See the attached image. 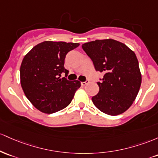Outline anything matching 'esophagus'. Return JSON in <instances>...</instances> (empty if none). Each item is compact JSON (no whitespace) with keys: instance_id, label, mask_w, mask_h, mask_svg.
<instances>
[{"instance_id":"obj_1","label":"esophagus","mask_w":158,"mask_h":158,"mask_svg":"<svg viewBox=\"0 0 158 158\" xmlns=\"http://www.w3.org/2000/svg\"><path fill=\"white\" fill-rule=\"evenodd\" d=\"M88 83H89V81H84V82H81V85H82V86H85V85L87 84Z\"/></svg>"}]
</instances>
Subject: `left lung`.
Returning <instances> with one entry per match:
<instances>
[{"label":"left lung","mask_w":158,"mask_h":158,"mask_svg":"<svg viewBox=\"0 0 158 158\" xmlns=\"http://www.w3.org/2000/svg\"><path fill=\"white\" fill-rule=\"evenodd\" d=\"M96 71L104 77L98 82L99 92L92 98L99 110L110 116L126 111L135 100L142 82L135 53L118 41L95 40L82 45Z\"/></svg>","instance_id":"left-lung-1"}]
</instances>
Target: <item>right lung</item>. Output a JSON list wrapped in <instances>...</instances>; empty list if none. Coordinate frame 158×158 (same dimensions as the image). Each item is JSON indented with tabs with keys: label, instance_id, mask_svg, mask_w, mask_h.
<instances>
[{
	"label": "right lung",
	"instance_id": "1",
	"mask_svg": "<svg viewBox=\"0 0 158 158\" xmlns=\"http://www.w3.org/2000/svg\"><path fill=\"white\" fill-rule=\"evenodd\" d=\"M79 43L45 41L24 56L20 68L21 85L28 100L45 113H54L66 107L81 86L79 81L62 77L68 75L64 68L68 52Z\"/></svg>",
	"mask_w": 158,
	"mask_h": 158
}]
</instances>
